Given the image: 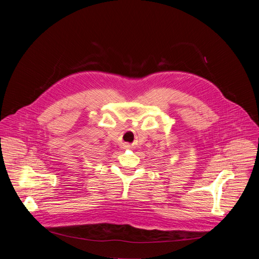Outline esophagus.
I'll return each mask as SVG.
<instances>
[{
    "mask_svg": "<svg viewBox=\"0 0 259 259\" xmlns=\"http://www.w3.org/2000/svg\"><path fill=\"white\" fill-rule=\"evenodd\" d=\"M121 149H122V150H130V149H131V145H130V144H126V143H124V144H122Z\"/></svg>",
    "mask_w": 259,
    "mask_h": 259,
    "instance_id": "34e87169",
    "label": "esophagus"
}]
</instances>
